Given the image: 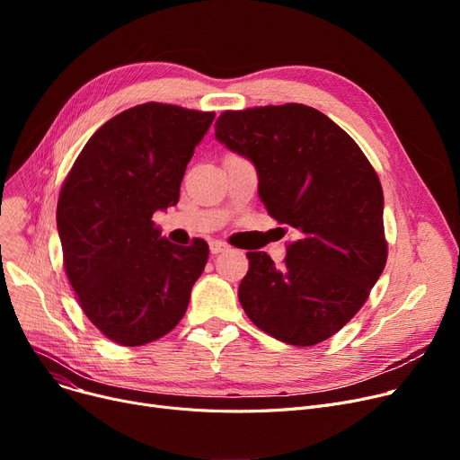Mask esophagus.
<instances>
[{"instance_id":"1","label":"esophagus","mask_w":460,"mask_h":460,"mask_svg":"<svg viewBox=\"0 0 460 460\" xmlns=\"http://www.w3.org/2000/svg\"><path fill=\"white\" fill-rule=\"evenodd\" d=\"M226 250H227V244H224V243H217V240H212V243H210V253L212 255H217V253H222Z\"/></svg>"}]
</instances>
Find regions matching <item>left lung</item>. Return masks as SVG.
Instances as JSON below:
<instances>
[{
    "label": "left lung",
    "instance_id": "8db88e82",
    "mask_svg": "<svg viewBox=\"0 0 460 460\" xmlns=\"http://www.w3.org/2000/svg\"><path fill=\"white\" fill-rule=\"evenodd\" d=\"M216 137L253 162L269 214L298 231L281 269L248 252L243 309L283 343L328 340L366 304L388 259L376 172L341 127L304 104L224 111Z\"/></svg>",
    "mask_w": 460,
    "mask_h": 460
}]
</instances>
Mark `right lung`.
<instances>
[{
  "instance_id": "right-lung-1",
  "label": "right lung",
  "mask_w": 460,
  "mask_h": 460,
  "mask_svg": "<svg viewBox=\"0 0 460 460\" xmlns=\"http://www.w3.org/2000/svg\"><path fill=\"white\" fill-rule=\"evenodd\" d=\"M214 111L147 102L96 130L58 201L66 278L87 319L108 340L139 347L184 317L208 244H172L153 222L179 203L181 182Z\"/></svg>"
}]
</instances>
